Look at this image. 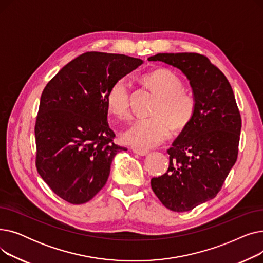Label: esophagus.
Returning <instances> with one entry per match:
<instances>
[{
  "label": "esophagus",
  "instance_id": "obj_1",
  "mask_svg": "<svg viewBox=\"0 0 263 263\" xmlns=\"http://www.w3.org/2000/svg\"><path fill=\"white\" fill-rule=\"evenodd\" d=\"M133 153L134 154H136V155H139V156H146L148 153H149V151L147 150V149H142V148H137V147H134L133 149Z\"/></svg>",
  "mask_w": 263,
  "mask_h": 263
}]
</instances>
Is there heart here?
<instances>
[{"label":"heart","instance_id":"1","mask_svg":"<svg viewBox=\"0 0 263 263\" xmlns=\"http://www.w3.org/2000/svg\"><path fill=\"white\" fill-rule=\"evenodd\" d=\"M142 82L158 97L151 110L153 116L132 122L122 133V140L128 145L145 149L166 140L173 127L175 130L185 128L194 115L195 99L191 92L182 89L183 84L179 77L166 69L143 76ZM105 103L108 113L116 118L129 117V89L126 81L118 80L109 87Z\"/></svg>","mask_w":263,"mask_h":263}]
</instances>
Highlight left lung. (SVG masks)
<instances>
[{
    "mask_svg": "<svg viewBox=\"0 0 263 263\" xmlns=\"http://www.w3.org/2000/svg\"><path fill=\"white\" fill-rule=\"evenodd\" d=\"M179 69L189 80L195 110L167 150V173L151 179L160 201L185 212L213 199L238 158L242 121L223 72L198 53H159L148 59Z\"/></svg>",
    "mask_w": 263,
    "mask_h": 263,
    "instance_id": "left-lung-1",
    "label": "left lung"
}]
</instances>
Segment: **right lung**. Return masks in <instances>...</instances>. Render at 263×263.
<instances>
[{"label": "right lung", "mask_w": 263, "mask_h": 263, "mask_svg": "<svg viewBox=\"0 0 263 263\" xmlns=\"http://www.w3.org/2000/svg\"><path fill=\"white\" fill-rule=\"evenodd\" d=\"M144 61L87 52L64 66L41 93L35 124L36 167L62 199L89 201L106 183L110 164L124 147L113 143L106 93Z\"/></svg>", "instance_id": "obj_1"}]
</instances>
